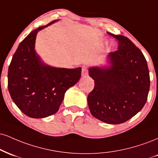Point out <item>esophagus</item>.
Returning <instances> with one entry per match:
<instances>
[{"label":"esophagus","mask_w":158,"mask_h":158,"mask_svg":"<svg viewBox=\"0 0 158 158\" xmlns=\"http://www.w3.org/2000/svg\"><path fill=\"white\" fill-rule=\"evenodd\" d=\"M81 76L82 77H87L88 76V71L86 68H82V71H81Z\"/></svg>","instance_id":"1"}]
</instances>
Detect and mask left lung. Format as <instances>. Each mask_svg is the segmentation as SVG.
Segmentation results:
<instances>
[{
    "mask_svg": "<svg viewBox=\"0 0 158 158\" xmlns=\"http://www.w3.org/2000/svg\"><path fill=\"white\" fill-rule=\"evenodd\" d=\"M109 35L118 41V49L108 55L110 67L89 69L95 86L87 102L95 118L119 124L135 115L145 105L150 87L149 72L143 53L129 38Z\"/></svg>",
    "mask_w": 158,
    "mask_h": 158,
    "instance_id": "obj_1",
    "label": "left lung"
}]
</instances>
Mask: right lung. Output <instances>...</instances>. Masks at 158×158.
Wrapping results in <instances>:
<instances>
[{
	"instance_id": "obj_1",
	"label": "right lung",
	"mask_w": 158,
	"mask_h": 158,
	"mask_svg": "<svg viewBox=\"0 0 158 158\" xmlns=\"http://www.w3.org/2000/svg\"><path fill=\"white\" fill-rule=\"evenodd\" d=\"M32 31L19 45L9 66L8 89L13 102L28 117L42 118L58 111L64 94L81 77V68L45 65L35 51L37 32Z\"/></svg>"
}]
</instances>
